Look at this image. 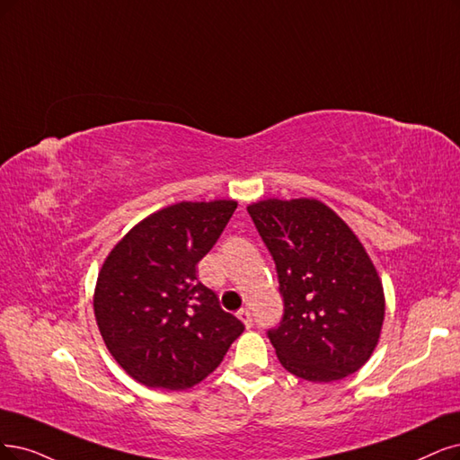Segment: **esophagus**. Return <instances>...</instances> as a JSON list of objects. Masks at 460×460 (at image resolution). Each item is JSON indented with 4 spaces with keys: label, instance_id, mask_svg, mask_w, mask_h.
Wrapping results in <instances>:
<instances>
[{
    "label": "esophagus",
    "instance_id": "esophagus-1",
    "mask_svg": "<svg viewBox=\"0 0 460 460\" xmlns=\"http://www.w3.org/2000/svg\"><path fill=\"white\" fill-rule=\"evenodd\" d=\"M236 316H239V318L243 320V324H244L246 328H252V314H250V311H248V309L236 311Z\"/></svg>",
    "mask_w": 460,
    "mask_h": 460
}]
</instances>
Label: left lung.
<instances>
[{
    "label": "left lung",
    "mask_w": 460,
    "mask_h": 460,
    "mask_svg": "<svg viewBox=\"0 0 460 460\" xmlns=\"http://www.w3.org/2000/svg\"><path fill=\"white\" fill-rule=\"evenodd\" d=\"M277 265L284 316L269 330L284 369L311 383L358 371L376 350L385 292L358 236L316 199L248 204Z\"/></svg>",
    "instance_id": "1"
}]
</instances>
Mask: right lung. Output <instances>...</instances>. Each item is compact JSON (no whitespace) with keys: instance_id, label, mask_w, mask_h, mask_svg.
I'll use <instances>...</instances> for the list:
<instances>
[{"instance_id":"obj_1","label":"right lung","mask_w":460,"mask_h":460,"mask_svg":"<svg viewBox=\"0 0 460 460\" xmlns=\"http://www.w3.org/2000/svg\"><path fill=\"white\" fill-rule=\"evenodd\" d=\"M236 200H181L136 224L102 263L94 316L115 362L149 388L185 390L224 360L244 324L197 280Z\"/></svg>"}]
</instances>
